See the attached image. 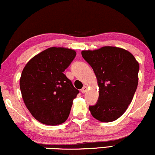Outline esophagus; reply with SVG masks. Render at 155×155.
I'll use <instances>...</instances> for the list:
<instances>
[{
	"label": "esophagus",
	"instance_id": "obj_1",
	"mask_svg": "<svg viewBox=\"0 0 155 155\" xmlns=\"http://www.w3.org/2000/svg\"><path fill=\"white\" fill-rule=\"evenodd\" d=\"M87 87L86 86H84V87H82V89L81 90V92L82 93H85L86 92H87Z\"/></svg>",
	"mask_w": 155,
	"mask_h": 155
}]
</instances>
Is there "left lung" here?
I'll return each instance as SVG.
<instances>
[{"label":"left lung","mask_w":155,"mask_h":155,"mask_svg":"<svg viewBox=\"0 0 155 155\" xmlns=\"http://www.w3.org/2000/svg\"><path fill=\"white\" fill-rule=\"evenodd\" d=\"M82 56L92 68L99 88L96 104L89 107L91 114L101 122L118 119L128 109L136 91L138 62L128 51L114 46L82 51Z\"/></svg>","instance_id":"obj_1"}]
</instances>
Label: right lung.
Segmentation results:
<instances>
[{
  "instance_id": "right-lung-1",
  "label": "right lung",
  "mask_w": 155,
  "mask_h": 155,
  "mask_svg": "<svg viewBox=\"0 0 155 155\" xmlns=\"http://www.w3.org/2000/svg\"><path fill=\"white\" fill-rule=\"evenodd\" d=\"M75 56L71 48H48L33 57L23 69L20 80L22 99L41 124L56 126L68 118L79 90L63 72Z\"/></svg>"
}]
</instances>
